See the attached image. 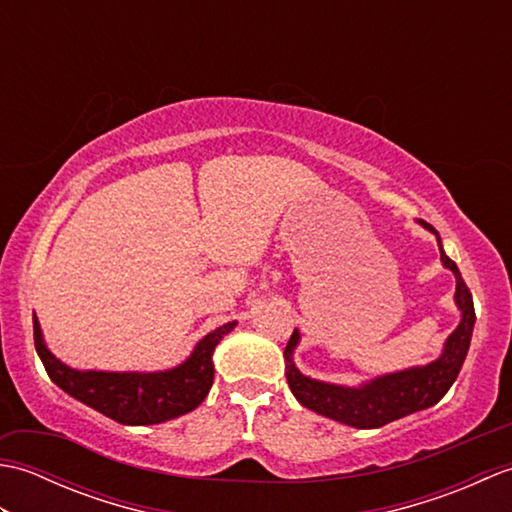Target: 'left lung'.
Segmentation results:
<instances>
[{"instance_id": "8db88e82", "label": "left lung", "mask_w": 512, "mask_h": 512, "mask_svg": "<svg viewBox=\"0 0 512 512\" xmlns=\"http://www.w3.org/2000/svg\"><path fill=\"white\" fill-rule=\"evenodd\" d=\"M420 224L438 237L440 262L455 275V303H458V310L462 312L460 325L451 332L447 343H444L440 358H436L429 365L378 376L369 380V383H363L361 387L332 385L303 376L295 367L292 354H295V347L299 343V330H295L284 350L286 378L290 391L303 407L317 411L321 416L332 418L336 422L350 424V427L356 429H378L387 422L409 416V413L433 407L455 383L473 336V297L471 290L464 284L458 266H455L453 259L444 255L436 228L424 220H420Z\"/></svg>"}]
</instances>
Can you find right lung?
<instances>
[{
    "label": "right lung",
    "mask_w": 512,
    "mask_h": 512,
    "mask_svg": "<svg viewBox=\"0 0 512 512\" xmlns=\"http://www.w3.org/2000/svg\"><path fill=\"white\" fill-rule=\"evenodd\" d=\"M32 325L37 354L54 385L103 416L138 427L184 416L200 405L213 385L215 345L237 323H224L206 334L187 361L165 372H79L48 350L37 317H32Z\"/></svg>",
    "instance_id": "add662e5"
}]
</instances>
